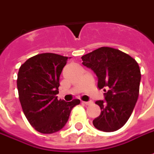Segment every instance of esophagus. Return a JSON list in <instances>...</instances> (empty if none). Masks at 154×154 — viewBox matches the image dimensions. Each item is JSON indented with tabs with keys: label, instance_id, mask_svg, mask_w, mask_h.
<instances>
[{
	"label": "esophagus",
	"instance_id": "esophagus-1",
	"mask_svg": "<svg viewBox=\"0 0 154 154\" xmlns=\"http://www.w3.org/2000/svg\"><path fill=\"white\" fill-rule=\"evenodd\" d=\"M82 103L85 104V105H87V106H89V105L93 104V102H92V101H82Z\"/></svg>",
	"mask_w": 154,
	"mask_h": 154
}]
</instances>
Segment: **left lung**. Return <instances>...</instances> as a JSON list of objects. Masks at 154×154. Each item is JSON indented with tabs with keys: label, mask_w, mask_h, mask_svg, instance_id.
Instances as JSON below:
<instances>
[{
	"label": "left lung",
	"mask_w": 154,
	"mask_h": 154,
	"mask_svg": "<svg viewBox=\"0 0 154 154\" xmlns=\"http://www.w3.org/2000/svg\"><path fill=\"white\" fill-rule=\"evenodd\" d=\"M82 65L98 77V88H104L105 100H97L101 112L94 126L105 132L119 130L130 119L139 96L140 71L131 56L110 47H101L82 56Z\"/></svg>",
	"instance_id": "obj_1"
}]
</instances>
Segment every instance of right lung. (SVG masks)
<instances>
[{
  "instance_id": "obj_1",
  "label": "right lung",
  "mask_w": 154,
  "mask_h": 154,
  "mask_svg": "<svg viewBox=\"0 0 154 154\" xmlns=\"http://www.w3.org/2000/svg\"><path fill=\"white\" fill-rule=\"evenodd\" d=\"M68 57L44 53L28 59L20 66L17 87L24 115L35 130L52 134L61 130L69 119L72 109L80 104L58 100L60 76Z\"/></svg>"
}]
</instances>
